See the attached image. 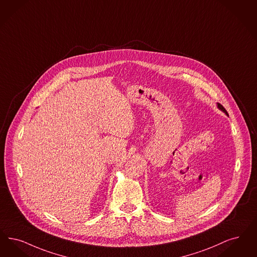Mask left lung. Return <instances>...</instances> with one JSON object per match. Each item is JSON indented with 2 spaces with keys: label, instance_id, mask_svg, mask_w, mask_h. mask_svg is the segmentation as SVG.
Instances as JSON below:
<instances>
[{
  "label": "left lung",
  "instance_id": "obj_1",
  "mask_svg": "<svg viewBox=\"0 0 257 257\" xmlns=\"http://www.w3.org/2000/svg\"><path fill=\"white\" fill-rule=\"evenodd\" d=\"M218 108H219V109H221V110H222L223 112H225V113H226V114H227V112H226V109H225V108L223 107V105H221L220 103H218Z\"/></svg>",
  "mask_w": 257,
  "mask_h": 257
}]
</instances>
